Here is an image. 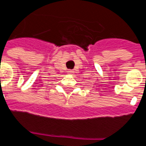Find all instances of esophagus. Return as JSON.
Here are the masks:
<instances>
[{"mask_svg": "<svg viewBox=\"0 0 146 146\" xmlns=\"http://www.w3.org/2000/svg\"><path fill=\"white\" fill-rule=\"evenodd\" d=\"M67 73H68V74H70V75H72V74L74 73V71H72V70H69V71H67Z\"/></svg>", "mask_w": 146, "mask_h": 146, "instance_id": "obj_1", "label": "esophagus"}]
</instances>
